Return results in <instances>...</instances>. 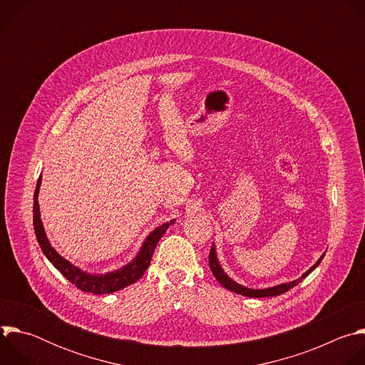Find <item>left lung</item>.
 I'll return each mask as SVG.
<instances>
[{
	"label": "left lung",
	"mask_w": 365,
	"mask_h": 365,
	"mask_svg": "<svg viewBox=\"0 0 365 365\" xmlns=\"http://www.w3.org/2000/svg\"><path fill=\"white\" fill-rule=\"evenodd\" d=\"M325 254L321 255V258L318 259V262L312 266L307 272H304L299 279L293 280V282H289V283H282V284H277V286H272V287H266V289H250V287H245L240 283H237L235 280H232L222 269V266L218 262V255H217V248H215V244H212L211 247V251H210V267H211V272L212 274L215 276V279L228 290L234 292V293H238V294H242V296H247V297H272V296H279L282 293H286L287 290H290L292 287H294L296 284H299L304 277H307L312 272H314L322 262Z\"/></svg>",
	"instance_id": "8db88e82"
}]
</instances>
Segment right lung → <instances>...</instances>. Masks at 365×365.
I'll return each mask as SVG.
<instances>
[{
  "mask_svg": "<svg viewBox=\"0 0 365 365\" xmlns=\"http://www.w3.org/2000/svg\"><path fill=\"white\" fill-rule=\"evenodd\" d=\"M40 185H41V175L36 185L34 205H33V225H34L37 242L48 262L53 264L72 284H75L78 289H81L82 292H86V293H93V294H107L108 293L110 294V293L118 292V290L135 283L144 274L147 267L150 266V259H151L155 245H158L160 238L165 235L168 228L172 224H175V220H172L170 222H165L160 227L154 228L143 241L141 248L138 250L137 255L131 259L128 264L123 266L121 269H117V270H113L108 273H102V274L88 273V272L73 266L53 247H51V244L46 235L41 218H40V206H38V200H37Z\"/></svg>",
  "mask_w": 365,
  "mask_h": 365,
  "instance_id": "obj_1",
  "label": "right lung"
}]
</instances>
